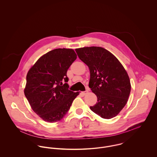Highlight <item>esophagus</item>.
Wrapping results in <instances>:
<instances>
[{
	"instance_id": "34e87169",
	"label": "esophagus",
	"mask_w": 157,
	"mask_h": 157,
	"mask_svg": "<svg viewBox=\"0 0 157 157\" xmlns=\"http://www.w3.org/2000/svg\"><path fill=\"white\" fill-rule=\"evenodd\" d=\"M87 93H88V91H87V90L85 91H83V92H82V93H81V94H82L83 96H85V95H86Z\"/></svg>"
}]
</instances>
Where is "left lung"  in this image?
Wrapping results in <instances>:
<instances>
[{
    "instance_id": "obj_1",
    "label": "left lung",
    "mask_w": 157,
    "mask_h": 157,
    "mask_svg": "<svg viewBox=\"0 0 157 157\" xmlns=\"http://www.w3.org/2000/svg\"><path fill=\"white\" fill-rule=\"evenodd\" d=\"M79 59L89 68V87L98 98L90 109L102 118L116 117L126 104L131 82L127 71L111 53L101 47L75 49Z\"/></svg>"
}]
</instances>
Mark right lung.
<instances>
[{
    "label": "right lung",
    "mask_w": 157,
    "mask_h": 157,
    "mask_svg": "<svg viewBox=\"0 0 157 157\" xmlns=\"http://www.w3.org/2000/svg\"><path fill=\"white\" fill-rule=\"evenodd\" d=\"M76 58L72 49H56L41 56L28 71L25 95L44 121H61L79 94L69 90L67 83V71Z\"/></svg>",
    "instance_id": "add662e5"
}]
</instances>
